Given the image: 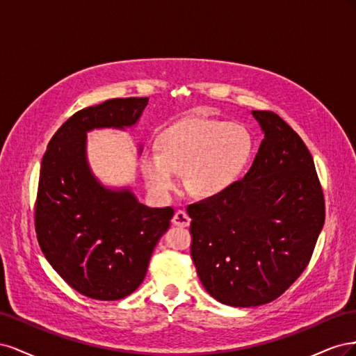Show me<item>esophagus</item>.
<instances>
[{
  "mask_svg": "<svg viewBox=\"0 0 356 356\" xmlns=\"http://www.w3.org/2000/svg\"><path fill=\"white\" fill-rule=\"evenodd\" d=\"M190 217L188 213L186 211H177L174 218H172V224L177 225V227H187V225H190Z\"/></svg>",
  "mask_w": 356,
  "mask_h": 356,
  "instance_id": "esophagus-1",
  "label": "esophagus"
}]
</instances>
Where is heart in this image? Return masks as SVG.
Segmentation results:
<instances>
[{"instance_id":"heart-1","label":"heart","mask_w":356,"mask_h":356,"mask_svg":"<svg viewBox=\"0 0 356 356\" xmlns=\"http://www.w3.org/2000/svg\"><path fill=\"white\" fill-rule=\"evenodd\" d=\"M252 154V136L238 123L187 118L159 136L157 153H144L139 169L154 196L166 199L182 175L188 195L217 197L229 190Z\"/></svg>"}]
</instances>
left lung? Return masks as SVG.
Returning a JSON list of instances; mask_svg holds the SVG:
<instances>
[{"label":"left lung","mask_w":356,"mask_h":356,"mask_svg":"<svg viewBox=\"0 0 356 356\" xmlns=\"http://www.w3.org/2000/svg\"><path fill=\"white\" fill-rule=\"evenodd\" d=\"M264 139L246 175L217 197L188 204L191 258L220 303H270L303 273L325 220L314 159L286 122L252 111Z\"/></svg>","instance_id":"obj_1"}]
</instances>
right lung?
Returning <instances> with one entry per match:
<instances>
[{
    "label": "right lung",
    "mask_w": 356,
    "mask_h": 356,
    "mask_svg": "<svg viewBox=\"0 0 356 356\" xmlns=\"http://www.w3.org/2000/svg\"><path fill=\"white\" fill-rule=\"evenodd\" d=\"M147 104L148 98H117L80 110L42 156L35 202L40 248L63 281L95 300H120L143 284L174 217L170 207L138 202L131 188L102 186L86 156V134L132 127Z\"/></svg>",
    "instance_id": "add662e5"
}]
</instances>
